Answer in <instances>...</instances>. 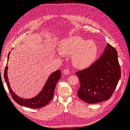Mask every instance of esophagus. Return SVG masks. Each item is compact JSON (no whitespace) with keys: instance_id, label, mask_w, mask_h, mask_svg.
Masks as SVG:
<instances>
[{"instance_id":"1","label":"esophagus","mask_w":130,"mask_h":130,"mask_svg":"<svg viewBox=\"0 0 130 130\" xmlns=\"http://www.w3.org/2000/svg\"><path fill=\"white\" fill-rule=\"evenodd\" d=\"M63 74H65V75H68L69 74V70L68 69H65L63 70Z\"/></svg>"}]
</instances>
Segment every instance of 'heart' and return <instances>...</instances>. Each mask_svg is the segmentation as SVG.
<instances>
[{
    "mask_svg": "<svg viewBox=\"0 0 130 130\" xmlns=\"http://www.w3.org/2000/svg\"><path fill=\"white\" fill-rule=\"evenodd\" d=\"M59 50L63 55H72L74 66L81 69L91 65L98 54V46L95 42L85 40L77 35L62 40L59 45Z\"/></svg>",
    "mask_w": 130,
    "mask_h": 130,
    "instance_id": "b5f03b06",
    "label": "heart"
}]
</instances>
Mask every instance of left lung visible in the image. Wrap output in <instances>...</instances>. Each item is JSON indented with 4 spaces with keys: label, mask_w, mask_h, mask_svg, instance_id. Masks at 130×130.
Returning <instances> with one entry per match:
<instances>
[{
    "label": "left lung",
    "mask_w": 130,
    "mask_h": 130,
    "mask_svg": "<svg viewBox=\"0 0 130 130\" xmlns=\"http://www.w3.org/2000/svg\"><path fill=\"white\" fill-rule=\"evenodd\" d=\"M76 74L80 82L77 95L82 101L95 104L108 100L121 77L117 50L107 43L100 58Z\"/></svg>",
    "instance_id": "left-lung-1"
}]
</instances>
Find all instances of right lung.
Listing matches in <instances>:
<instances>
[{
	"label": "right lung",
	"mask_w": 130,
	"mask_h": 130,
	"mask_svg": "<svg viewBox=\"0 0 130 130\" xmlns=\"http://www.w3.org/2000/svg\"><path fill=\"white\" fill-rule=\"evenodd\" d=\"M11 52H9L7 56V61H9V56ZM7 70L8 67L6 66L4 70V78L8 87L9 92L13 99L16 103L21 106L30 108H40L44 107L49 104L50 100L53 99L55 88L58 81L61 77V70H57L51 74L48 80L46 81L44 86L37 95L30 99H23L19 97L12 90L7 76Z\"/></svg>",
	"instance_id": "add662e5"
}]
</instances>
